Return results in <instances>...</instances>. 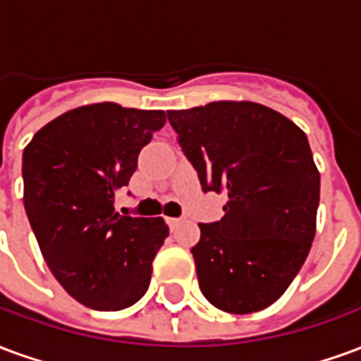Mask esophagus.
<instances>
[{
  "label": "esophagus",
  "mask_w": 361,
  "mask_h": 361,
  "mask_svg": "<svg viewBox=\"0 0 361 361\" xmlns=\"http://www.w3.org/2000/svg\"><path fill=\"white\" fill-rule=\"evenodd\" d=\"M166 222H168V226H170L173 230V228L180 226L181 219H173V216H170V219H166Z\"/></svg>",
  "instance_id": "34e87169"
}]
</instances>
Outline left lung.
Listing matches in <instances>:
<instances>
[{
  "label": "left lung",
  "instance_id": "1",
  "mask_svg": "<svg viewBox=\"0 0 361 361\" xmlns=\"http://www.w3.org/2000/svg\"><path fill=\"white\" fill-rule=\"evenodd\" d=\"M203 191L226 193L224 216L199 224V288L228 313L265 310L286 292L315 238L319 172L307 137L255 102L170 110Z\"/></svg>",
  "mask_w": 361,
  "mask_h": 361
}]
</instances>
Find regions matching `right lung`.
<instances>
[{
  "label": "right lung",
  "instance_id": "1",
  "mask_svg": "<svg viewBox=\"0 0 361 361\" xmlns=\"http://www.w3.org/2000/svg\"><path fill=\"white\" fill-rule=\"evenodd\" d=\"M164 121L160 110L90 104L44 126L23 152V201L40 251L67 294L90 310H126L150 284L168 224L119 214L114 201Z\"/></svg>",
  "mask_w": 361,
  "mask_h": 361
}]
</instances>
